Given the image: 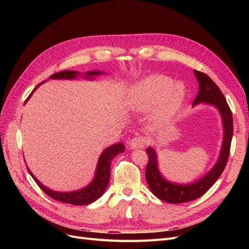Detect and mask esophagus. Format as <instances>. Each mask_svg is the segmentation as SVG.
<instances>
[{
	"label": "esophagus",
	"mask_w": 249,
	"mask_h": 249,
	"mask_svg": "<svg viewBox=\"0 0 249 249\" xmlns=\"http://www.w3.org/2000/svg\"><path fill=\"white\" fill-rule=\"evenodd\" d=\"M146 144V139L145 137L143 136H137L134 137L133 139H131L130 141V147L132 149H139V148H143Z\"/></svg>",
	"instance_id": "esophagus-1"
}]
</instances>
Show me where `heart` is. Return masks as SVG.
<instances>
[{
	"instance_id": "heart-1",
	"label": "heart",
	"mask_w": 249,
	"mask_h": 249,
	"mask_svg": "<svg viewBox=\"0 0 249 249\" xmlns=\"http://www.w3.org/2000/svg\"><path fill=\"white\" fill-rule=\"evenodd\" d=\"M186 93L182 83L163 74H153L143 79L130 90L131 107L143 112L155 106L153 114L157 120H167L178 112Z\"/></svg>"
}]
</instances>
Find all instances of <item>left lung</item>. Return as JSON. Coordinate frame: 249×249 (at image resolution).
Returning a JSON list of instances; mask_svg holds the SVG:
<instances>
[{"mask_svg": "<svg viewBox=\"0 0 249 249\" xmlns=\"http://www.w3.org/2000/svg\"><path fill=\"white\" fill-rule=\"evenodd\" d=\"M195 76L199 84V91L195 97L193 105L199 103H205L212 105L220 112L223 124V142L220 150L219 158L215 164V166L211 169L206 176L200 178L196 182L192 184H176L168 182L165 179L158 168V160L156 150L153 147L146 148V154L148 156V163L145 170V178L148 184L149 189L154 195L166 202L170 203H182L191 201L200 197L205 194L216 180L221 176L222 171L228 163L231 143L232 138V115L229 105L214 81L206 73L198 71H194Z\"/></svg>", "mask_w": 249, "mask_h": 249, "instance_id": "8db88e82", "label": "left lung"}]
</instances>
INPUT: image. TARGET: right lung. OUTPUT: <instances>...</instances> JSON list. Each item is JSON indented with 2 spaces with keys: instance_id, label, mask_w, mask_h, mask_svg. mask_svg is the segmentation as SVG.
Returning <instances> with one entry per match:
<instances>
[{
  "instance_id": "1",
  "label": "right lung",
  "mask_w": 249,
  "mask_h": 249,
  "mask_svg": "<svg viewBox=\"0 0 249 249\" xmlns=\"http://www.w3.org/2000/svg\"><path fill=\"white\" fill-rule=\"evenodd\" d=\"M102 71H88L85 73V78L91 80L92 77L94 76H100ZM78 74L80 72L73 71H63L60 72H56L54 74H52L50 79H66V80H71L78 77ZM43 83V82H42ZM40 83V84H42ZM39 84V85H40ZM39 85H37L33 91L31 92L28 96L27 101L29 100V97L32 95V93L35 91V89H37ZM26 101V102H27ZM25 102V103H26ZM124 152V145L123 143H116V144H113L102 153L99 162H97V166H96V171H95V176L94 178L92 179V182L90 183L88 186H86L83 189H80L78 191H72V192H57L54 190H51L46 186H43L38 179H37L33 173L29 170V173L32 176L35 182L37 183L40 187V189L48 194L49 196L52 198H54L55 200L58 201H62L65 203H71V205H76V206H85L89 205L96 199H99L102 195L104 194L105 190L109 184V179H110V166H111V161L113 160V158H115L118 154H122Z\"/></svg>"
}]
</instances>
